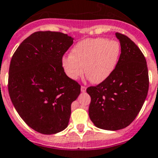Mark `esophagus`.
<instances>
[{
  "mask_svg": "<svg viewBox=\"0 0 158 158\" xmlns=\"http://www.w3.org/2000/svg\"><path fill=\"white\" fill-rule=\"evenodd\" d=\"M86 90H87V87H84V86H82V87H81V91L83 93L86 92Z\"/></svg>",
  "mask_w": 158,
  "mask_h": 158,
  "instance_id": "esophagus-1",
  "label": "esophagus"
}]
</instances>
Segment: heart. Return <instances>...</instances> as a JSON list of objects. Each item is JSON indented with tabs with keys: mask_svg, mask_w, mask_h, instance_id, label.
I'll use <instances>...</instances> for the list:
<instances>
[{
	"mask_svg": "<svg viewBox=\"0 0 158 158\" xmlns=\"http://www.w3.org/2000/svg\"><path fill=\"white\" fill-rule=\"evenodd\" d=\"M121 46L116 40L94 38L80 41L62 59V67L68 78L76 80L87 75L91 83H103L112 75L118 63ZM85 68H83V67Z\"/></svg>",
	"mask_w": 158,
	"mask_h": 158,
	"instance_id": "b5f03b06",
	"label": "heart"
}]
</instances>
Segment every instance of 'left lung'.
<instances>
[{
    "instance_id": "obj_1",
    "label": "left lung",
    "mask_w": 158,
    "mask_h": 158,
    "mask_svg": "<svg viewBox=\"0 0 158 158\" xmlns=\"http://www.w3.org/2000/svg\"><path fill=\"white\" fill-rule=\"evenodd\" d=\"M121 55L112 75L103 83L90 87L89 117L98 128H126L142 109L149 90V75L145 56L127 35L116 32Z\"/></svg>"
}]
</instances>
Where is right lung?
Masks as SVG:
<instances>
[{"mask_svg":"<svg viewBox=\"0 0 158 158\" xmlns=\"http://www.w3.org/2000/svg\"><path fill=\"white\" fill-rule=\"evenodd\" d=\"M73 40L58 31H36L20 44L11 60V101L26 124L40 134L67 128L71 105L80 94V85L62 67L63 56Z\"/></svg>","mask_w":158,"mask_h":158,"instance_id":"add662e5","label":"right lung"}]
</instances>
